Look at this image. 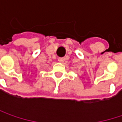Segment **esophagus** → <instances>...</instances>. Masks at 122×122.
<instances>
[{
	"instance_id": "obj_1",
	"label": "esophagus",
	"mask_w": 122,
	"mask_h": 122,
	"mask_svg": "<svg viewBox=\"0 0 122 122\" xmlns=\"http://www.w3.org/2000/svg\"><path fill=\"white\" fill-rule=\"evenodd\" d=\"M58 61H59V62H61V63H62V62H63V61H65V58H59L58 59Z\"/></svg>"
}]
</instances>
